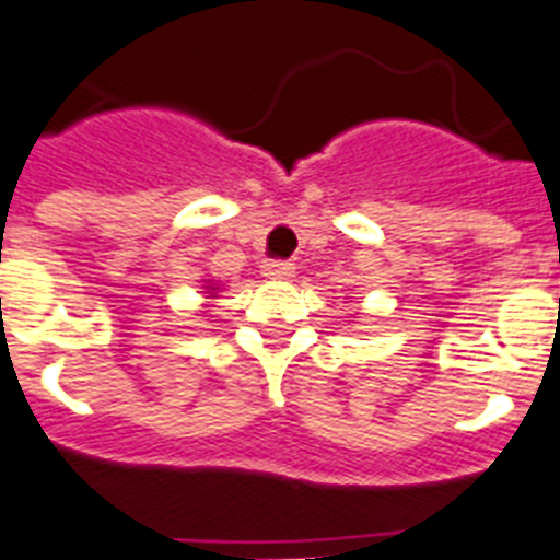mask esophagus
I'll list each match as a JSON object with an SVG mask.
<instances>
[{
  "instance_id": "esophagus-1",
  "label": "esophagus",
  "mask_w": 560,
  "mask_h": 560,
  "mask_svg": "<svg viewBox=\"0 0 560 560\" xmlns=\"http://www.w3.org/2000/svg\"><path fill=\"white\" fill-rule=\"evenodd\" d=\"M261 272H265L267 279H293L295 265L293 261H284V258H265Z\"/></svg>"
}]
</instances>
